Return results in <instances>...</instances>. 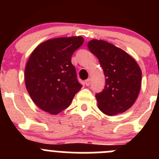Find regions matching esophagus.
I'll list each match as a JSON object with an SVG mask.
<instances>
[{"instance_id": "esophagus-1", "label": "esophagus", "mask_w": 159, "mask_h": 159, "mask_svg": "<svg viewBox=\"0 0 159 159\" xmlns=\"http://www.w3.org/2000/svg\"><path fill=\"white\" fill-rule=\"evenodd\" d=\"M90 82H91V79H90V78L85 80V84H86V86H89Z\"/></svg>"}]
</instances>
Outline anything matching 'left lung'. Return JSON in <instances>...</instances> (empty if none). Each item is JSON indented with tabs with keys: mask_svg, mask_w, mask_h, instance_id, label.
Returning <instances> with one entry per match:
<instances>
[{
	"mask_svg": "<svg viewBox=\"0 0 159 159\" xmlns=\"http://www.w3.org/2000/svg\"><path fill=\"white\" fill-rule=\"evenodd\" d=\"M88 47L98 58L106 77L104 89L95 95L99 110L107 116L126 111L141 88L139 66L126 52L103 40H91Z\"/></svg>",
	"mask_w": 159,
	"mask_h": 159,
	"instance_id": "left-lung-1",
	"label": "left lung"
}]
</instances>
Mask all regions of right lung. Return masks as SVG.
Listing matches in <instances>:
<instances>
[{"instance_id": "1", "label": "right lung", "mask_w": 159, "mask_h": 159, "mask_svg": "<svg viewBox=\"0 0 159 159\" xmlns=\"http://www.w3.org/2000/svg\"><path fill=\"white\" fill-rule=\"evenodd\" d=\"M83 43L81 36L56 38L40 43L31 54L25 71V86L41 110L60 113L81 89L71 57Z\"/></svg>"}]
</instances>
